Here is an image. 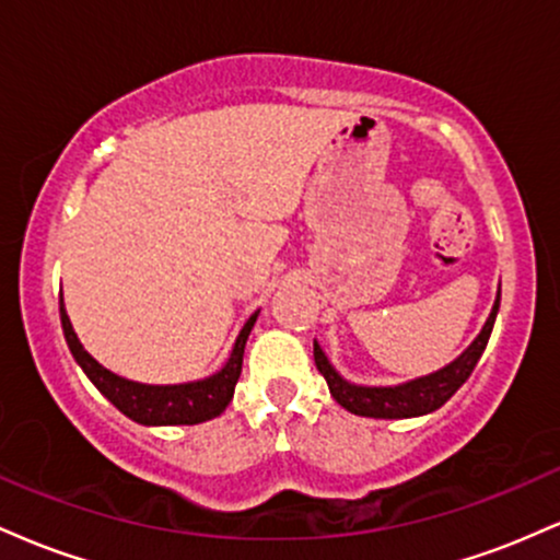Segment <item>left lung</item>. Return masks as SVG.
I'll list each match as a JSON object with an SVG mask.
<instances>
[{
    "label": "left lung",
    "mask_w": 560,
    "mask_h": 560,
    "mask_svg": "<svg viewBox=\"0 0 560 560\" xmlns=\"http://www.w3.org/2000/svg\"><path fill=\"white\" fill-rule=\"evenodd\" d=\"M500 307V292L494 300L490 318L481 326L479 337L455 358L453 363H447L445 369L434 371L429 376L410 378L405 384H395V387H361V384H350L334 371L329 358L324 355L318 342H313V358H316L318 371L324 374L326 384H329L331 397L342 405L345 410L355 416H369V419H416V416H427L432 410L442 408L450 397L455 395L468 376H471L474 365L479 363L481 352H485L487 342H490V334L494 326V316H498Z\"/></svg>",
    "instance_id": "left-lung-1"
}]
</instances>
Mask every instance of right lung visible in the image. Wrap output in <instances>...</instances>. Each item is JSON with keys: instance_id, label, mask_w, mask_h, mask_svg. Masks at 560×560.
<instances>
[{"instance_id": "add662e5", "label": "right lung", "mask_w": 560, "mask_h": 560, "mask_svg": "<svg viewBox=\"0 0 560 560\" xmlns=\"http://www.w3.org/2000/svg\"><path fill=\"white\" fill-rule=\"evenodd\" d=\"M260 313V311H258ZM258 313L247 318L242 326L240 337H236L234 350H231L226 365L208 378L189 384H139L128 382L124 376H115L105 365H100L83 350V345L75 337L73 324H70L66 305L60 300V320L62 331H66V342L73 352L75 363L81 365L83 374L92 378V384L102 395L110 400L120 413L128 416L131 421L144 423V427H178V423H202L215 419L226 410V405L234 397V387L242 374V358L244 345H247L249 331H253Z\"/></svg>"}]
</instances>
